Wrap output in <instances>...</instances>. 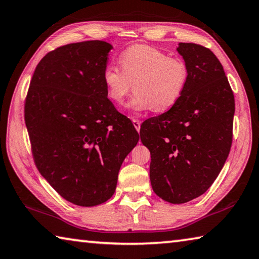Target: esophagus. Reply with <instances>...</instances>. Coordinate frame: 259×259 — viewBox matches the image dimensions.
<instances>
[{"label": "esophagus", "instance_id": "esophagus-1", "mask_svg": "<svg viewBox=\"0 0 259 259\" xmlns=\"http://www.w3.org/2000/svg\"><path fill=\"white\" fill-rule=\"evenodd\" d=\"M133 121V125L135 128H137L138 132H140V128H141V121H140L139 119H132Z\"/></svg>", "mask_w": 259, "mask_h": 259}]
</instances>
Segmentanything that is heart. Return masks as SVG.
Here are the masks:
<instances>
[{
	"mask_svg": "<svg viewBox=\"0 0 259 259\" xmlns=\"http://www.w3.org/2000/svg\"><path fill=\"white\" fill-rule=\"evenodd\" d=\"M120 68L108 65L103 83L108 98L120 104L133 90L134 97L126 104L128 110L140 112L169 110L182 97L189 81V68L182 59L168 57L149 45H132L119 56Z\"/></svg>",
	"mask_w": 259,
	"mask_h": 259,
	"instance_id": "1",
	"label": "heart"
}]
</instances>
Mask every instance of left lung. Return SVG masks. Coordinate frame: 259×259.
Returning a JSON list of instances; mask_svg holds the SVG:
<instances>
[{
  "mask_svg": "<svg viewBox=\"0 0 259 259\" xmlns=\"http://www.w3.org/2000/svg\"><path fill=\"white\" fill-rule=\"evenodd\" d=\"M189 68L182 97L168 111L149 118L140 130L151 155L155 193L184 203L205 193L228 159L232 144L234 95L223 66L209 49L180 43Z\"/></svg>",
  "mask_w": 259,
  "mask_h": 259,
  "instance_id": "left-lung-1",
  "label": "left lung"
}]
</instances>
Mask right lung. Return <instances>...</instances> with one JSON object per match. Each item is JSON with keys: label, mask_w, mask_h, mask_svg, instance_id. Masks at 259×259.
Segmentation results:
<instances>
[{"label": "right lung", "mask_w": 259, "mask_h": 259, "mask_svg": "<svg viewBox=\"0 0 259 259\" xmlns=\"http://www.w3.org/2000/svg\"><path fill=\"white\" fill-rule=\"evenodd\" d=\"M111 49L88 40L48 53L26 98V127L40 175L81 207L112 197L122 161L139 142L132 121L108 99L103 71Z\"/></svg>", "instance_id": "1"}]
</instances>
